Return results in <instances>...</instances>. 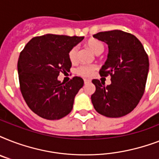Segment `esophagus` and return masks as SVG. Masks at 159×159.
Returning a JSON list of instances; mask_svg holds the SVG:
<instances>
[{"label": "esophagus", "instance_id": "34e87169", "mask_svg": "<svg viewBox=\"0 0 159 159\" xmlns=\"http://www.w3.org/2000/svg\"><path fill=\"white\" fill-rule=\"evenodd\" d=\"M91 82V80L89 79H84V82H85V84H87V83H88V82Z\"/></svg>", "mask_w": 159, "mask_h": 159}]
</instances>
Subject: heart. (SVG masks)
I'll list each match as a JSON object with an SVG mask.
<instances>
[{
  "label": "heart",
  "instance_id": "b5f03b06",
  "mask_svg": "<svg viewBox=\"0 0 159 159\" xmlns=\"http://www.w3.org/2000/svg\"><path fill=\"white\" fill-rule=\"evenodd\" d=\"M87 46L88 48H90L91 50L95 53V54L99 55L103 52L104 50V45L101 41L97 40V39H89L87 42ZM77 54H78V48L77 46L72 47L68 52V58H69L70 62L74 63L77 62ZM97 69V66L95 65H91V66H81L78 67V69L77 70V74L82 77H92L94 72Z\"/></svg>",
  "mask_w": 159,
  "mask_h": 159
}]
</instances>
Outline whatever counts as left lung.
Wrapping results in <instances>:
<instances>
[{
    "instance_id": "8db88e82",
    "label": "left lung",
    "mask_w": 159,
    "mask_h": 159,
    "mask_svg": "<svg viewBox=\"0 0 159 159\" xmlns=\"http://www.w3.org/2000/svg\"><path fill=\"white\" fill-rule=\"evenodd\" d=\"M93 37L108 45L109 52L100 75H111V84L105 87L93 79L96 92L91 99L95 110L111 118L130 113L143 97L149 62L143 44L135 36L122 30L100 32Z\"/></svg>"
}]
</instances>
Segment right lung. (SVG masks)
<instances>
[{
    "label": "right lung",
    "mask_w": 159,
    "mask_h": 159,
    "mask_svg": "<svg viewBox=\"0 0 159 159\" xmlns=\"http://www.w3.org/2000/svg\"><path fill=\"white\" fill-rule=\"evenodd\" d=\"M83 39L48 34L33 38L21 51L17 64L20 92L26 104L39 116L53 120L72 111L83 79L74 77L65 83L57 77L60 72H70L68 52Z\"/></svg>",
    "instance_id": "right-lung-1"
}]
</instances>
